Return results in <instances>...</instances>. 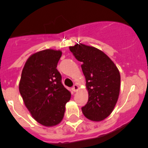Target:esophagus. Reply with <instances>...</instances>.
Returning a JSON list of instances; mask_svg holds the SVG:
<instances>
[{
	"label": "esophagus",
	"mask_w": 148,
	"mask_h": 148,
	"mask_svg": "<svg viewBox=\"0 0 148 148\" xmlns=\"http://www.w3.org/2000/svg\"><path fill=\"white\" fill-rule=\"evenodd\" d=\"M78 89H79V87L77 85H74L72 88V90L74 92H77V91L78 90Z\"/></svg>",
	"instance_id": "obj_1"
}]
</instances>
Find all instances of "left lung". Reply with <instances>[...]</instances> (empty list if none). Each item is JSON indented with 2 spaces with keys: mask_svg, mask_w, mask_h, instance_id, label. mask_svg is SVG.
I'll list each match as a JSON object with an SVG mask.
<instances>
[{
  "mask_svg": "<svg viewBox=\"0 0 148 148\" xmlns=\"http://www.w3.org/2000/svg\"><path fill=\"white\" fill-rule=\"evenodd\" d=\"M69 49L82 62L86 79L88 101L82 107V113L90 121H103L111 114L118 101L121 88L118 68L106 54L93 47L77 44Z\"/></svg>",
  "mask_w": 148,
  "mask_h": 148,
  "instance_id": "1",
  "label": "left lung"
}]
</instances>
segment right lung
<instances>
[{
	"mask_svg": "<svg viewBox=\"0 0 148 148\" xmlns=\"http://www.w3.org/2000/svg\"><path fill=\"white\" fill-rule=\"evenodd\" d=\"M60 50L45 49L33 54L27 60L19 85L25 105L33 118L45 126L61 122L71 93L62 84L58 63Z\"/></svg>",
	"mask_w": 148,
	"mask_h": 148,
	"instance_id": "obj_1",
	"label": "right lung"
}]
</instances>
